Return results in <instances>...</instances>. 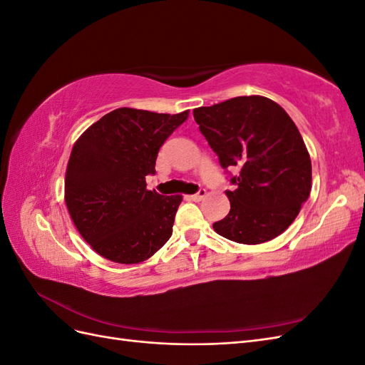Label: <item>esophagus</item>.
Wrapping results in <instances>:
<instances>
[{
    "label": "esophagus",
    "mask_w": 365,
    "mask_h": 365,
    "mask_svg": "<svg viewBox=\"0 0 365 365\" xmlns=\"http://www.w3.org/2000/svg\"><path fill=\"white\" fill-rule=\"evenodd\" d=\"M205 195H207V193H205V190H204V189H201L200 192L195 193V195H190L189 197H190L192 201H195V202H200V201H202V200H204Z\"/></svg>",
    "instance_id": "obj_1"
}]
</instances>
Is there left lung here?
<instances>
[{
	"mask_svg": "<svg viewBox=\"0 0 365 365\" xmlns=\"http://www.w3.org/2000/svg\"><path fill=\"white\" fill-rule=\"evenodd\" d=\"M201 134L224 169H236L227 190L230 213L217 235L257 245L282 235L312 187V164L292 118L271 98L240 96L193 109Z\"/></svg>",
	"mask_w": 365,
	"mask_h": 365,
	"instance_id": "left-lung-1",
	"label": "left lung"
}]
</instances>
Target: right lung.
Listing matches in <instances>:
<instances>
[{
	"label": "right lung",
	"mask_w": 365,
	"mask_h": 365,
	"mask_svg": "<svg viewBox=\"0 0 365 365\" xmlns=\"http://www.w3.org/2000/svg\"><path fill=\"white\" fill-rule=\"evenodd\" d=\"M189 111L158 114L118 108L74 143L65 173V204L81 236L102 257L140 263L172 236L182 196L146 189L163 143Z\"/></svg>",
	"instance_id": "obj_1"
}]
</instances>
